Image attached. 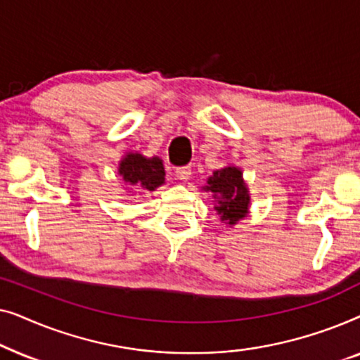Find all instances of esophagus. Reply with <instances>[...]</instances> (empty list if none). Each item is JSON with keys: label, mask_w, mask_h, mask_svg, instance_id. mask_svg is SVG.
Wrapping results in <instances>:
<instances>
[{"label": "esophagus", "mask_w": 360, "mask_h": 360, "mask_svg": "<svg viewBox=\"0 0 360 360\" xmlns=\"http://www.w3.org/2000/svg\"><path fill=\"white\" fill-rule=\"evenodd\" d=\"M175 176L181 181H186L191 176V169L190 167H179V169L175 170Z\"/></svg>", "instance_id": "obj_1"}]
</instances>
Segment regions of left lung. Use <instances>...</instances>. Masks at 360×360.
Listing matches in <instances>:
<instances>
[{"mask_svg":"<svg viewBox=\"0 0 360 360\" xmlns=\"http://www.w3.org/2000/svg\"><path fill=\"white\" fill-rule=\"evenodd\" d=\"M201 190L213 196L214 210L221 223L229 228H233L249 214V186L239 167L226 165L223 169L214 170L213 175L206 180V185L201 186Z\"/></svg>","mask_w":360,"mask_h":360,"instance_id":"left-lung-1","label":"left lung"}]
</instances>
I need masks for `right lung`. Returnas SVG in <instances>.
<instances>
[{
    "instance_id": "right-lung-1",
    "label": "right lung",
    "mask_w": 360,
    "mask_h": 360,
    "mask_svg": "<svg viewBox=\"0 0 360 360\" xmlns=\"http://www.w3.org/2000/svg\"><path fill=\"white\" fill-rule=\"evenodd\" d=\"M117 175L129 191H155L165 184L164 162L160 157H146L141 152H126L117 165Z\"/></svg>"
}]
</instances>
